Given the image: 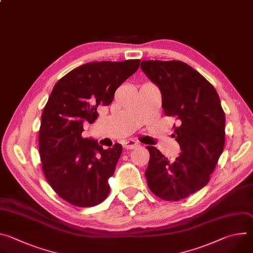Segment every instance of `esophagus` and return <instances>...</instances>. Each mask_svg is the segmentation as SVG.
<instances>
[{"label":"esophagus","mask_w":253,"mask_h":253,"mask_svg":"<svg viewBox=\"0 0 253 253\" xmlns=\"http://www.w3.org/2000/svg\"><path fill=\"white\" fill-rule=\"evenodd\" d=\"M139 146V144L133 140H128L124 143V148L127 149V150H132V149H135Z\"/></svg>","instance_id":"34e87169"}]
</instances>
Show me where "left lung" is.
<instances>
[{
    "instance_id": "1",
    "label": "left lung",
    "mask_w": 253,
    "mask_h": 253,
    "mask_svg": "<svg viewBox=\"0 0 253 253\" xmlns=\"http://www.w3.org/2000/svg\"><path fill=\"white\" fill-rule=\"evenodd\" d=\"M141 69L162 94L166 116L175 118L180 155L170 162L157 148L147 146L145 171L149 189L166 201H178L204 187L223 152L225 115L214 87L181 61L147 60Z\"/></svg>"
}]
</instances>
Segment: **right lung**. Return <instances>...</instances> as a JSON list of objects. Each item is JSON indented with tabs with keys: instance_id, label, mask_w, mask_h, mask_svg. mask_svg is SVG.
Wrapping results in <instances>:
<instances>
[{
	"instance_id": "add662e5",
	"label": "right lung",
	"mask_w": 253,
	"mask_h": 253,
	"mask_svg": "<svg viewBox=\"0 0 253 253\" xmlns=\"http://www.w3.org/2000/svg\"><path fill=\"white\" fill-rule=\"evenodd\" d=\"M140 60L91 62L75 68L54 86L41 117L39 151L44 175L68 203L92 207L110 192L108 184L122 153L120 144L103 149L82 136L97 108L112 103L115 91L133 75Z\"/></svg>"
}]
</instances>
